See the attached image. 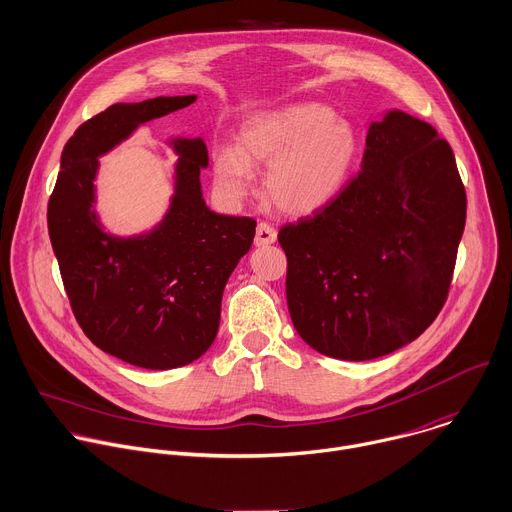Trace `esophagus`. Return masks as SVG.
<instances>
[{
  "instance_id": "obj_1",
  "label": "esophagus",
  "mask_w": 512,
  "mask_h": 512,
  "mask_svg": "<svg viewBox=\"0 0 512 512\" xmlns=\"http://www.w3.org/2000/svg\"><path fill=\"white\" fill-rule=\"evenodd\" d=\"M275 241H277V231L267 223H259L257 233H255V245L257 247H269Z\"/></svg>"
}]
</instances>
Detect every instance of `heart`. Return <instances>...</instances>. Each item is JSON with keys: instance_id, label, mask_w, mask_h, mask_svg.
<instances>
[{"instance_id": "obj_1", "label": "heart", "mask_w": 512, "mask_h": 512, "mask_svg": "<svg viewBox=\"0 0 512 512\" xmlns=\"http://www.w3.org/2000/svg\"><path fill=\"white\" fill-rule=\"evenodd\" d=\"M360 156L354 122L321 102H295L243 120L237 146L213 154L219 191L243 201L257 189L255 168H267L265 189L287 215L307 217L333 203L350 181Z\"/></svg>"}]
</instances>
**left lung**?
<instances>
[{"mask_svg":"<svg viewBox=\"0 0 512 512\" xmlns=\"http://www.w3.org/2000/svg\"><path fill=\"white\" fill-rule=\"evenodd\" d=\"M466 221L454 152L398 108L370 124L339 197L279 231L287 307L303 342L348 362L392 354L440 313Z\"/></svg>","mask_w":512,"mask_h":512,"instance_id":"8db88e82","label":"left lung"}]
</instances>
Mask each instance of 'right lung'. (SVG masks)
<instances>
[{"instance_id":"1","label":"right lung","mask_w":512,"mask_h":512,"mask_svg":"<svg viewBox=\"0 0 512 512\" xmlns=\"http://www.w3.org/2000/svg\"><path fill=\"white\" fill-rule=\"evenodd\" d=\"M195 100L118 102L84 122L62 150L48 205L50 241L80 327L102 352L146 370L187 366L211 348L225 285L251 249L255 221L211 211L201 187L205 140L168 136L177 162L166 211L142 233L116 235L98 211V158L144 122Z\"/></svg>"}]
</instances>
